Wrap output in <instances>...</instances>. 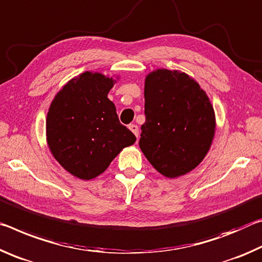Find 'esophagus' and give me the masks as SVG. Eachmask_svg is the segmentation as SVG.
<instances>
[{
	"label": "esophagus",
	"mask_w": 262,
	"mask_h": 262,
	"mask_svg": "<svg viewBox=\"0 0 262 262\" xmlns=\"http://www.w3.org/2000/svg\"><path fill=\"white\" fill-rule=\"evenodd\" d=\"M128 128H130V130L134 132V135L137 137V139H138V136H139V128H138V126H137L136 124H130V125H128Z\"/></svg>",
	"instance_id": "1"
}]
</instances>
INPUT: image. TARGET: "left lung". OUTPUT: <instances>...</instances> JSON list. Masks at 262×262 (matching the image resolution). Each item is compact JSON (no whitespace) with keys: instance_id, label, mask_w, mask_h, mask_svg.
Listing matches in <instances>:
<instances>
[{"instance_id":"obj_1","label":"left lung","mask_w":262,"mask_h":262,"mask_svg":"<svg viewBox=\"0 0 262 262\" xmlns=\"http://www.w3.org/2000/svg\"><path fill=\"white\" fill-rule=\"evenodd\" d=\"M144 97L141 152L166 178L189 173L215 136V110L207 93L186 73L159 68L145 78Z\"/></svg>"}]
</instances>
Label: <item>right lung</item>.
I'll return each instance as SVG.
<instances>
[{
	"instance_id": "obj_1",
	"label": "right lung",
	"mask_w": 262,
	"mask_h": 262,
	"mask_svg": "<svg viewBox=\"0 0 262 262\" xmlns=\"http://www.w3.org/2000/svg\"><path fill=\"white\" fill-rule=\"evenodd\" d=\"M116 80L84 72L60 89L46 118V141L54 159L68 173L92 180L108 168L136 137L119 123L108 93Z\"/></svg>"
}]
</instances>
